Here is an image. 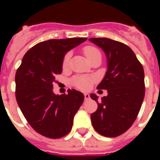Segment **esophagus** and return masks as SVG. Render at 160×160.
<instances>
[{"mask_svg": "<svg viewBox=\"0 0 160 160\" xmlns=\"http://www.w3.org/2000/svg\"><path fill=\"white\" fill-rule=\"evenodd\" d=\"M84 97H85V100H88L90 98V95L88 93H85L84 94Z\"/></svg>", "mask_w": 160, "mask_h": 160, "instance_id": "esophagus-1", "label": "esophagus"}]
</instances>
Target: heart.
Returning a JSON list of instances; mask_svg holds the SVG:
<instances>
[{
  "label": "heart",
  "mask_w": 160,
  "mask_h": 160,
  "mask_svg": "<svg viewBox=\"0 0 160 160\" xmlns=\"http://www.w3.org/2000/svg\"><path fill=\"white\" fill-rule=\"evenodd\" d=\"M84 54L87 57V59L90 62L94 57L98 56H101L99 49H97L94 46H87L84 48ZM70 59V53H67L62 61V67L66 68L68 65ZM93 82V78L88 76H75L72 80V84L74 87H78L80 89L87 90L92 87V84Z\"/></svg>",
  "instance_id": "1"
}]
</instances>
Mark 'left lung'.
I'll return each instance as SVG.
<instances>
[{
    "mask_svg": "<svg viewBox=\"0 0 160 160\" xmlns=\"http://www.w3.org/2000/svg\"><path fill=\"white\" fill-rule=\"evenodd\" d=\"M104 50L107 71L98 89L107 90L101 98L92 93L98 102L97 111L91 115L94 129L106 137H117L132 126L145 96L144 69L134 51L126 44L106 38L89 39Z\"/></svg>",
    "mask_w": 160,
    "mask_h": 160,
    "instance_id": "obj_1",
    "label": "left lung"
}]
</instances>
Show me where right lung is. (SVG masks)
Instances as JSON below:
<instances>
[{"label":"right lung","instance_id":"right-lung-1","mask_svg":"<svg viewBox=\"0 0 160 160\" xmlns=\"http://www.w3.org/2000/svg\"><path fill=\"white\" fill-rule=\"evenodd\" d=\"M87 39L72 38L38 42L26 53L17 69V103L28 123L45 137L58 139L68 134L73 117L83 103V93L74 89H68V94H55L53 83L56 75L62 72L65 54Z\"/></svg>","mask_w":160,"mask_h":160}]
</instances>
